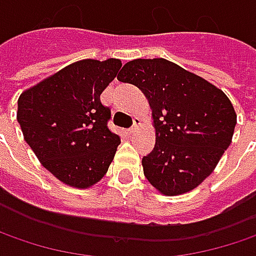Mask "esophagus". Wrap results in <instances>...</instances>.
<instances>
[{
	"mask_svg": "<svg viewBox=\"0 0 256 256\" xmlns=\"http://www.w3.org/2000/svg\"><path fill=\"white\" fill-rule=\"evenodd\" d=\"M139 124L140 118L139 117H134V118H133V126L128 128V133H130V134H134V133L138 132V128H139Z\"/></svg>",
	"mask_w": 256,
	"mask_h": 256,
	"instance_id": "esophagus-1",
	"label": "esophagus"
}]
</instances>
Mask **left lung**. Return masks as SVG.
I'll use <instances>...</instances> for the list:
<instances>
[{"label":"left lung","instance_id":"obj_1","mask_svg":"<svg viewBox=\"0 0 256 256\" xmlns=\"http://www.w3.org/2000/svg\"><path fill=\"white\" fill-rule=\"evenodd\" d=\"M117 78L149 100L156 144L142 164L150 184L176 196L202 184L232 142L236 113L226 94L164 58L126 62Z\"/></svg>","mask_w":256,"mask_h":256}]
</instances>
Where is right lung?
Masks as SVG:
<instances>
[{
	"label": "right lung",
	"mask_w": 256,
	"mask_h": 256,
	"mask_svg": "<svg viewBox=\"0 0 256 256\" xmlns=\"http://www.w3.org/2000/svg\"><path fill=\"white\" fill-rule=\"evenodd\" d=\"M122 62L82 60L26 90L17 120L41 164L62 184L87 189L97 184L116 154L120 138L107 123L110 108L100 94Z\"/></svg>",
	"instance_id": "add662e5"
}]
</instances>
